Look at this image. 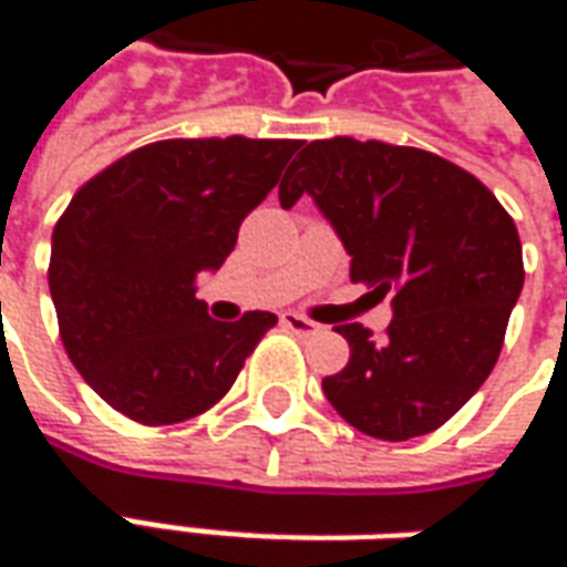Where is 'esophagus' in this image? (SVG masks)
Masks as SVG:
<instances>
[{
	"label": "esophagus",
	"mask_w": 567,
	"mask_h": 567,
	"mask_svg": "<svg viewBox=\"0 0 567 567\" xmlns=\"http://www.w3.org/2000/svg\"><path fill=\"white\" fill-rule=\"evenodd\" d=\"M288 328V331L300 333V337H309V333H319L321 324H316L312 319L307 316H300V312H282V319H279Z\"/></svg>",
	"instance_id": "obj_1"
}]
</instances>
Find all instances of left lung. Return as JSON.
<instances>
[{
	"label": "left lung",
	"mask_w": 567,
	"mask_h": 567,
	"mask_svg": "<svg viewBox=\"0 0 567 567\" xmlns=\"http://www.w3.org/2000/svg\"><path fill=\"white\" fill-rule=\"evenodd\" d=\"M312 197L352 258V282L392 295L385 337L337 324L349 364L321 380L358 431L410 440L437 431L495 368L523 291V243L495 194L437 154L349 136L309 142L279 203Z\"/></svg>",
	"instance_id": "8db88e82"
}]
</instances>
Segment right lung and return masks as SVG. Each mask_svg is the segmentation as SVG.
<instances>
[{"mask_svg":"<svg viewBox=\"0 0 567 567\" xmlns=\"http://www.w3.org/2000/svg\"><path fill=\"white\" fill-rule=\"evenodd\" d=\"M297 140H163L130 151L72 197L51 236L48 285L66 355L93 392L142 425L218 404L272 312L215 321L199 272L234 251Z\"/></svg>","mask_w":567,"mask_h":567,"instance_id":"add662e5","label":"right lung"}]
</instances>
